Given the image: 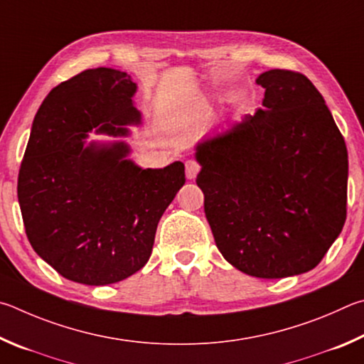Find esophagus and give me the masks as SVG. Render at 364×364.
<instances>
[{"label": "esophagus", "instance_id": "esophagus-1", "mask_svg": "<svg viewBox=\"0 0 364 364\" xmlns=\"http://www.w3.org/2000/svg\"><path fill=\"white\" fill-rule=\"evenodd\" d=\"M200 171H201V166L198 161H196V159H188V161L186 163V176H187V178H190V181L198 176Z\"/></svg>", "mask_w": 364, "mask_h": 364}]
</instances>
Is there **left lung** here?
Here are the masks:
<instances>
[{
    "mask_svg": "<svg viewBox=\"0 0 364 364\" xmlns=\"http://www.w3.org/2000/svg\"><path fill=\"white\" fill-rule=\"evenodd\" d=\"M262 108L196 146L205 214L235 269L301 275L321 262L347 218V146L307 76L269 70Z\"/></svg>",
    "mask_w": 364,
    "mask_h": 364,
    "instance_id": "obj_1",
    "label": "left lung"
}]
</instances>
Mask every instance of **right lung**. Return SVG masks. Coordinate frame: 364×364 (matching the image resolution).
Listing matches in <instances>:
<instances>
[{"label": "right lung", "instance_id": "add662e5", "mask_svg": "<svg viewBox=\"0 0 364 364\" xmlns=\"http://www.w3.org/2000/svg\"><path fill=\"white\" fill-rule=\"evenodd\" d=\"M136 82L113 68H89L43 100L18 171L17 196L31 247L63 278L118 283L149 262L158 222L186 183L183 163L142 169L127 145L89 144L94 127L127 136L139 124Z\"/></svg>", "mask_w": 364, "mask_h": 364}]
</instances>
